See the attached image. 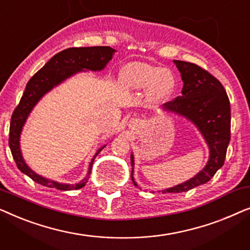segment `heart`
Returning <instances> with one entry per match:
<instances>
[{
	"mask_svg": "<svg viewBox=\"0 0 250 250\" xmlns=\"http://www.w3.org/2000/svg\"><path fill=\"white\" fill-rule=\"evenodd\" d=\"M121 82L129 90H148L150 99L156 102L166 101L176 87L172 71L145 62L126 64L121 71Z\"/></svg>",
	"mask_w": 250,
	"mask_h": 250,
	"instance_id": "b5f03b06",
	"label": "heart"
}]
</instances>
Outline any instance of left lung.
<instances>
[{
  "mask_svg": "<svg viewBox=\"0 0 250 250\" xmlns=\"http://www.w3.org/2000/svg\"><path fill=\"white\" fill-rule=\"evenodd\" d=\"M174 63L176 64L183 81L182 95L164 104L163 110L182 116L196 126L207 143L209 158L206 166L199 173L186 182L162 190L163 193L186 192L207 183L223 166L231 134L230 100L221 82L194 63L180 60H174ZM131 179L134 186L138 187L133 177V153L131 155Z\"/></svg>",
  "mask_w": 250,
  "mask_h": 250,
  "instance_id": "obj_1",
  "label": "left lung"
}]
</instances>
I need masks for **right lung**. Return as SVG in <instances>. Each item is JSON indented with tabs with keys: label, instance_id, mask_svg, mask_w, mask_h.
<instances>
[{
	"label": "right lung",
	"instance_id": "right-lung-1",
	"mask_svg": "<svg viewBox=\"0 0 250 250\" xmlns=\"http://www.w3.org/2000/svg\"><path fill=\"white\" fill-rule=\"evenodd\" d=\"M115 52L116 50L110 46L69 47V49L61 51V52L57 53L56 56L51 58L44 64L43 68H41L27 83L25 92H23L19 104L17 105L11 117L9 146L18 168L23 174H26L27 176H29L33 181H35L36 183L42 184V186L47 188H56V189L62 191L77 190L86 184L88 176L91 174L92 164L94 162V158L105 146H102L95 152L90 165H88V172L86 176L81 182L76 184H66L46 179V177L41 176L40 174L30 169V167L27 165L25 159H23L21 149H20V134H21L23 125H25L27 118H28L34 107L47 92L60 85L67 78L74 76V75L81 73V71L104 70L109 61L112 59Z\"/></svg>",
	"mask_w": 250,
	"mask_h": 250
}]
</instances>
